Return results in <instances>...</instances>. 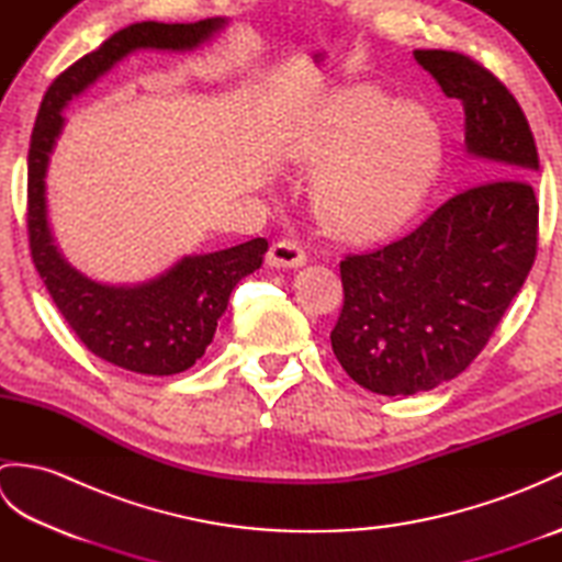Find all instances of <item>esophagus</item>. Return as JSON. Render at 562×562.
Segmentation results:
<instances>
[{"instance_id":"34e87169","label":"esophagus","mask_w":562,"mask_h":562,"mask_svg":"<svg viewBox=\"0 0 562 562\" xmlns=\"http://www.w3.org/2000/svg\"><path fill=\"white\" fill-rule=\"evenodd\" d=\"M268 262L274 268H300L306 262V250L294 238H280L270 246Z\"/></svg>"}]
</instances>
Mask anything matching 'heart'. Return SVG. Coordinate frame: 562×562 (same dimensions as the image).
<instances>
[{
    "mask_svg": "<svg viewBox=\"0 0 562 562\" xmlns=\"http://www.w3.org/2000/svg\"><path fill=\"white\" fill-rule=\"evenodd\" d=\"M316 178V207L333 232L369 238L415 212L435 181L439 130L415 105H391L372 87H355L330 103L314 133L296 147Z\"/></svg>",
    "mask_w": 562,
    "mask_h": 562,
    "instance_id": "b5f03b06",
    "label": "heart"
}]
</instances>
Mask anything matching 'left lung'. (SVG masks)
<instances>
[{"label":"left lung","mask_w":562,"mask_h":562,"mask_svg":"<svg viewBox=\"0 0 562 562\" xmlns=\"http://www.w3.org/2000/svg\"><path fill=\"white\" fill-rule=\"evenodd\" d=\"M465 113L483 178L396 241L340 260L342 308L330 345L345 372L381 396H413L459 376L491 340L539 246L529 178L539 151L517 99L453 50H415Z\"/></svg>","instance_id":"1"}]
</instances>
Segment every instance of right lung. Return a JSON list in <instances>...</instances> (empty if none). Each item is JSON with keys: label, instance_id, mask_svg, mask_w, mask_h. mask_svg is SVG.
<instances>
[{"label": "right lung", "instance_id": "add662e5", "mask_svg": "<svg viewBox=\"0 0 562 562\" xmlns=\"http://www.w3.org/2000/svg\"><path fill=\"white\" fill-rule=\"evenodd\" d=\"M222 26L224 19L142 21L113 33L99 50L77 59L47 87L31 133L26 224L35 270L79 340L101 360L127 372L169 376L193 367L212 342L236 282L262 266L268 241L250 238L217 254L188 256L137 288H109L83 278L59 256L45 212L47 159L65 125L59 111L137 47L190 50Z\"/></svg>", "mask_w": 562, "mask_h": 562}]
</instances>
